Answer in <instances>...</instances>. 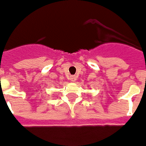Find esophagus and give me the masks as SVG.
<instances>
[{"instance_id":"34e87169","label":"esophagus","mask_w":146,"mask_h":146,"mask_svg":"<svg viewBox=\"0 0 146 146\" xmlns=\"http://www.w3.org/2000/svg\"><path fill=\"white\" fill-rule=\"evenodd\" d=\"M70 80H71V81H72V82H74V81L76 80V76L72 75V76L70 77Z\"/></svg>"}]
</instances>
